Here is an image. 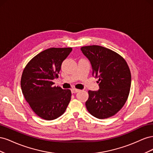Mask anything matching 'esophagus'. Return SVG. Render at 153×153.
<instances>
[{
    "instance_id": "34e87169",
    "label": "esophagus",
    "mask_w": 153,
    "mask_h": 153,
    "mask_svg": "<svg viewBox=\"0 0 153 153\" xmlns=\"http://www.w3.org/2000/svg\"><path fill=\"white\" fill-rule=\"evenodd\" d=\"M80 90L79 89H75V88H73V89H71V92L72 93H76L77 92L79 91Z\"/></svg>"
}]
</instances>
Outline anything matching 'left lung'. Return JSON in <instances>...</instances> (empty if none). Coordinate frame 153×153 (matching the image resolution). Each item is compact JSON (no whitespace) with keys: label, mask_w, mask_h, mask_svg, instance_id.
<instances>
[{"label":"left lung","mask_w":153,"mask_h":153,"mask_svg":"<svg viewBox=\"0 0 153 153\" xmlns=\"http://www.w3.org/2000/svg\"><path fill=\"white\" fill-rule=\"evenodd\" d=\"M81 50L91 62L92 76L100 82L98 91H88V112L98 119L112 117L128 98L131 76L128 64L119 54L101 46H85Z\"/></svg>","instance_id":"8db88e82"}]
</instances>
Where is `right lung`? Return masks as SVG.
I'll return each instance as SVG.
<instances>
[{"label": "right lung", "instance_id": "add662e5", "mask_svg": "<svg viewBox=\"0 0 153 153\" xmlns=\"http://www.w3.org/2000/svg\"><path fill=\"white\" fill-rule=\"evenodd\" d=\"M72 51L71 48H50L32 58L25 67L21 88L25 100L34 113L51 121L65 112L71 100L69 89L53 85L59 77L61 64Z\"/></svg>", "mask_w": 153, "mask_h": 153}]
</instances>
